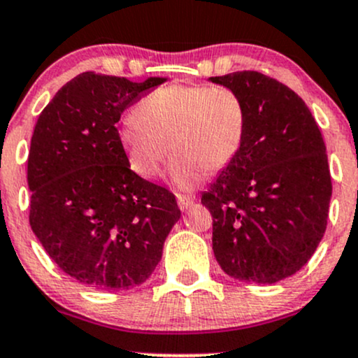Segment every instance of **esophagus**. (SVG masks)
<instances>
[{"instance_id":"esophagus-1","label":"esophagus","mask_w":358,"mask_h":358,"mask_svg":"<svg viewBox=\"0 0 358 358\" xmlns=\"http://www.w3.org/2000/svg\"><path fill=\"white\" fill-rule=\"evenodd\" d=\"M176 200H178V205L182 210H187L188 207H192L195 203V196L193 195H176Z\"/></svg>"}]
</instances>
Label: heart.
Wrapping results in <instances>:
<instances>
[{"label": "heart", "instance_id": "obj_1", "mask_svg": "<svg viewBox=\"0 0 358 358\" xmlns=\"http://www.w3.org/2000/svg\"><path fill=\"white\" fill-rule=\"evenodd\" d=\"M244 134V102L232 89L182 84L148 94L117 129L131 170L141 178L158 176L170 150L168 176L182 192L195 188L205 171L231 165Z\"/></svg>", "mask_w": 358, "mask_h": 358}]
</instances>
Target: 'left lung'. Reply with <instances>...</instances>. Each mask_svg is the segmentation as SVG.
I'll return each instance as SVG.
<instances>
[{
	"label": "left lung",
	"mask_w": 358,
	"mask_h": 358,
	"mask_svg": "<svg viewBox=\"0 0 358 358\" xmlns=\"http://www.w3.org/2000/svg\"><path fill=\"white\" fill-rule=\"evenodd\" d=\"M208 80L245 108L239 155L202 195L213 254L237 281L273 285L310 261L327 229V146L305 101L276 79L242 71Z\"/></svg>",
	"instance_id": "left-lung-1"
}]
</instances>
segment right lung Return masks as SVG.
<instances>
[{
  "label": "right lung",
  "instance_id": "add662e5",
  "mask_svg": "<svg viewBox=\"0 0 358 358\" xmlns=\"http://www.w3.org/2000/svg\"><path fill=\"white\" fill-rule=\"evenodd\" d=\"M166 80L79 73L36 121L28 155L31 231L80 285H143L182 215L173 193L131 170L116 127L127 106Z\"/></svg>",
  "mask_w": 358,
  "mask_h": 358
}]
</instances>
